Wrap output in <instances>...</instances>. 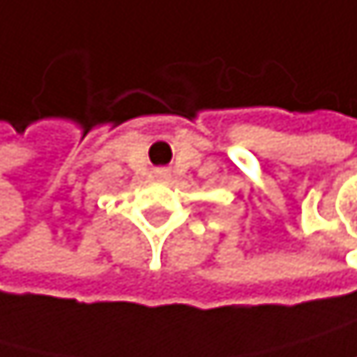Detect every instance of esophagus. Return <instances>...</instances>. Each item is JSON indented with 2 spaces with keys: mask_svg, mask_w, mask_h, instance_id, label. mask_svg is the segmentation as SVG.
<instances>
[{
  "mask_svg": "<svg viewBox=\"0 0 357 357\" xmlns=\"http://www.w3.org/2000/svg\"><path fill=\"white\" fill-rule=\"evenodd\" d=\"M158 175H160V177H167V171H158Z\"/></svg>",
  "mask_w": 357,
  "mask_h": 357,
  "instance_id": "1",
  "label": "esophagus"
}]
</instances>
